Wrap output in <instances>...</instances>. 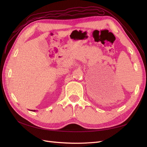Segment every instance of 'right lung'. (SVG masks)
Instances as JSON below:
<instances>
[{
	"label": "right lung",
	"mask_w": 147,
	"mask_h": 147,
	"mask_svg": "<svg viewBox=\"0 0 147 147\" xmlns=\"http://www.w3.org/2000/svg\"><path fill=\"white\" fill-rule=\"evenodd\" d=\"M30 111H32V112H35V111H36V110H31Z\"/></svg>",
	"instance_id": "obj_1"
}]
</instances>
